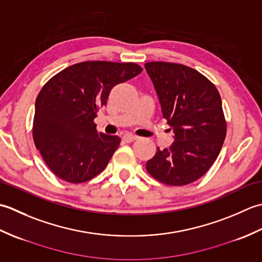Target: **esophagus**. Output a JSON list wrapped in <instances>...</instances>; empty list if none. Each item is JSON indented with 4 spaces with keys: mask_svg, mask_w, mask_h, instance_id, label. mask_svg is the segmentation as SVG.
<instances>
[{
    "mask_svg": "<svg viewBox=\"0 0 262 262\" xmlns=\"http://www.w3.org/2000/svg\"><path fill=\"white\" fill-rule=\"evenodd\" d=\"M138 138V136H136V135H133V134H126L124 137H122V140H124L125 142H127V143H130V142H133V141H135V140H137Z\"/></svg>",
    "mask_w": 262,
    "mask_h": 262,
    "instance_id": "esophagus-1",
    "label": "esophagus"
}]
</instances>
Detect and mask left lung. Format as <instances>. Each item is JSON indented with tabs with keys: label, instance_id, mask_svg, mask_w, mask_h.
<instances>
[{
	"label": "left lung",
	"instance_id": "left-lung-1",
	"mask_svg": "<svg viewBox=\"0 0 262 262\" xmlns=\"http://www.w3.org/2000/svg\"><path fill=\"white\" fill-rule=\"evenodd\" d=\"M174 142L146 162L154 179L186 186L214 164L226 136L222 99L207 77L189 66L168 62L145 64Z\"/></svg>",
	"mask_w": 262,
	"mask_h": 262
}]
</instances>
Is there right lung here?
I'll return each mask as SVG.
<instances>
[{"label": "right lung", "mask_w": 262, "mask_h": 262, "mask_svg": "<svg viewBox=\"0 0 262 262\" xmlns=\"http://www.w3.org/2000/svg\"><path fill=\"white\" fill-rule=\"evenodd\" d=\"M142 71L136 63L88 60L46 82L36 99L32 137L55 176L82 183L104 170L120 138L98 133L94 118L111 89Z\"/></svg>", "instance_id": "right-lung-1"}]
</instances>
